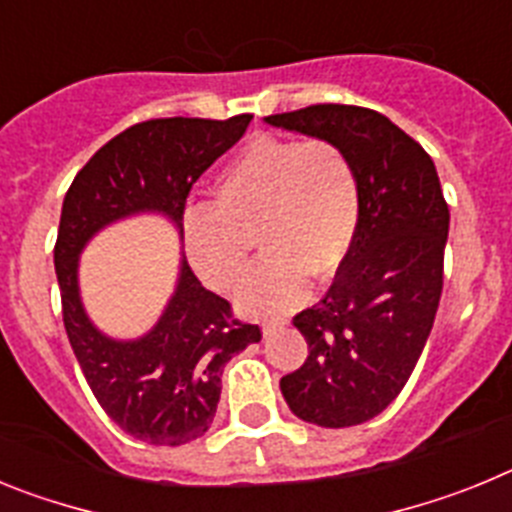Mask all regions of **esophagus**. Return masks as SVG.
<instances>
[{"label":"esophagus","instance_id":"34e87169","mask_svg":"<svg viewBox=\"0 0 512 512\" xmlns=\"http://www.w3.org/2000/svg\"><path fill=\"white\" fill-rule=\"evenodd\" d=\"M279 328H284V320H279V318H269V320H264V323H261L264 336H274Z\"/></svg>","mask_w":512,"mask_h":512}]
</instances>
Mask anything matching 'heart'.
Returning <instances> with one entry per match:
<instances>
[{
  "instance_id": "1",
  "label": "heart",
  "mask_w": 512,
  "mask_h": 512,
  "mask_svg": "<svg viewBox=\"0 0 512 512\" xmlns=\"http://www.w3.org/2000/svg\"><path fill=\"white\" fill-rule=\"evenodd\" d=\"M359 176L351 158L325 138L248 140L215 182V202L184 215V246L207 287H238L259 230L266 256L241 302L282 312L305 300L310 274L333 277L359 230Z\"/></svg>"
}]
</instances>
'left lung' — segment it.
Segmentation results:
<instances>
[{
	"label": "left lung",
	"instance_id": "left-lung-1",
	"mask_svg": "<svg viewBox=\"0 0 512 512\" xmlns=\"http://www.w3.org/2000/svg\"><path fill=\"white\" fill-rule=\"evenodd\" d=\"M266 122L336 143L359 176L354 248L323 300L295 315L307 359L279 387L305 423H366L400 395L431 336L449 205L433 158L379 112L312 104Z\"/></svg>",
	"mask_w": 512,
	"mask_h": 512
}]
</instances>
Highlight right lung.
Returning a JSON list of instances; mask_svg holds the SVG:
<instances>
[{
	"mask_svg": "<svg viewBox=\"0 0 512 512\" xmlns=\"http://www.w3.org/2000/svg\"><path fill=\"white\" fill-rule=\"evenodd\" d=\"M251 120L253 115L138 122L104 143L63 197L53 264L66 336L104 413L153 446H182L205 436L225 364L259 343L261 330L233 318L230 302L202 287L182 256L174 295L146 336H104L81 305L79 256L99 230L140 212L169 217L184 238L189 189L243 138Z\"/></svg>",
	"mask_w": 512,
	"mask_h": 512,
	"instance_id": "add662e5",
	"label": "right lung"
}]
</instances>
